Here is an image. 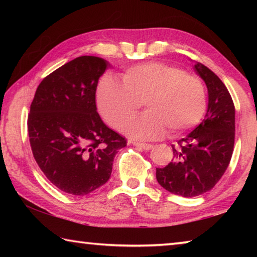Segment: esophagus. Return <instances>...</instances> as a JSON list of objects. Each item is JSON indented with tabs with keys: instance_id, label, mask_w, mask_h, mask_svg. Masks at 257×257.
Segmentation results:
<instances>
[{
	"instance_id": "obj_1",
	"label": "esophagus",
	"mask_w": 257,
	"mask_h": 257,
	"mask_svg": "<svg viewBox=\"0 0 257 257\" xmlns=\"http://www.w3.org/2000/svg\"><path fill=\"white\" fill-rule=\"evenodd\" d=\"M133 145L136 147H141V149L145 150V151H150L153 149V145L151 144H146V143H138V142H133Z\"/></svg>"
}]
</instances>
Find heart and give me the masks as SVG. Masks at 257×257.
Segmentation results:
<instances>
[{
  "label": "heart",
  "instance_id": "obj_1",
  "mask_svg": "<svg viewBox=\"0 0 257 257\" xmlns=\"http://www.w3.org/2000/svg\"><path fill=\"white\" fill-rule=\"evenodd\" d=\"M98 110L112 127L121 128L144 102L149 111L124 125L130 137L172 136L199 123L206 110V93L197 77L161 62L138 64L123 73L101 78L96 90Z\"/></svg>",
  "mask_w": 257,
  "mask_h": 257
}]
</instances>
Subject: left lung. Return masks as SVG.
<instances>
[{"instance_id": "8db88e82", "label": "left lung", "mask_w": 257, "mask_h": 257, "mask_svg": "<svg viewBox=\"0 0 257 257\" xmlns=\"http://www.w3.org/2000/svg\"><path fill=\"white\" fill-rule=\"evenodd\" d=\"M194 70L207 87L205 118L193 132L172 145L175 158L156 168V179L164 189L184 197L211 190L227 170L234 144V105L227 87L214 72L199 62Z\"/></svg>"}]
</instances>
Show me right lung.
<instances>
[{"instance_id":"obj_1","label":"right lung","mask_w":257,"mask_h":257,"mask_svg":"<svg viewBox=\"0 0 257 257\" xmlns=\"http://www.w3.org/2000/svg\"><path fill=\"white\" fill-rule=\"evenodd\" d=\"M110 63L84 55L42 80L28 114L33 155L47 179L84 196L110 179L113 160L127 143L97 113L98 79Z\"/></svg>"}]
</instances>
